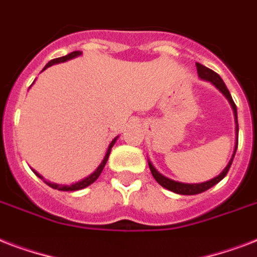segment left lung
Instances as JSON below:
<instances>
[{"label": "left lung", "mask_w": 257, "mask_h": 257, "mask_svg": "<svg viewBox=\"0 0 257 257\" xmlns=\"http://www.w3.org/2000/svg\"><path fill=\"white\" fill-rule=\"evenodd\" d=\"M196 68H197V73H199L200 77L203 78V80H207V81L212 82V84H213L216 88L219 89L220 92L223 93L224 96L227 97L228 100H229V102H231V105H232V108H233V112H235L236 122H237V110H236V104L233 102V100H232L231 93H229L228 88L225 86V84H224L223 80H221V77H220L219 74L216 73V72L211 70L209 68H207V66L201 65V64H199V62H196ZM236 132L239 133V125H236ZM236 149H237V143H236V148H235V152H233V156H232L231 161H229L227 167H225V169H224V171L221 172L219 176H217V177H215V179H212V180H209V181H205V183H201V184L177 183V181H173V180L167 179V177H164V176L161 175V173H159L156 169L153 168V165L151 164V163H148V164H149V168H151V172H152L153 177H155L157 183L160 184L161 187H164L165 189L175 192V193H179V195H197V193H201V192L208 191L209 188H212L213 185H216V184L219 183V181H221V180L225 177V175H227L228 171H229V168H231L232 161H233V157H235Z\"/></svg>", "instance_id": "left-lung-1"}]
</instances>
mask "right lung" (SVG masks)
<instances>
[{
	"mask_svg": "<svg viewBox=\"0 0 257 257\" xmlns=\"http://www.w3.org/2000/svg\"><path fill=\"white\" fill-rule=\"evenodd\" d=\"M81 54V52H78V50H76V52H72V53H69L68 56H64V57H58V58H54V60H52V61H49L48 64H46V66L42 70H45L48 66L50 65H53V64H57V62H64L66 61V60H70V58H73V57H77V56H80ZM117 140V137L114 139V140L109 144V148L108 151H106V155H105L104 157V160H102V163L100 164V167L96 169V171L93 172L92 175L88 176L86 179L81 180V181H78V183L73 184V185H64V187H61V185H58V184H52V183H48V181H45L49 187H52L53 189H58V191H78V189H84V188H86L88 185H90V184H93L94 181H96L97 179H98V176H100V173L102 172V169H104L105 164H106V161H108V157H109V153H110V149H112V147L114 145V143H116ZM36 173V172H34ZM36 175L38 176V177H41V176L38 175V173H36ZM42 179V177H41Z\"/></svg>",
	"mask_w": 257,
	"mask_h": 257,
	"instance_id": "add662e5",
	"label": "right lung"
}]
</instances>
